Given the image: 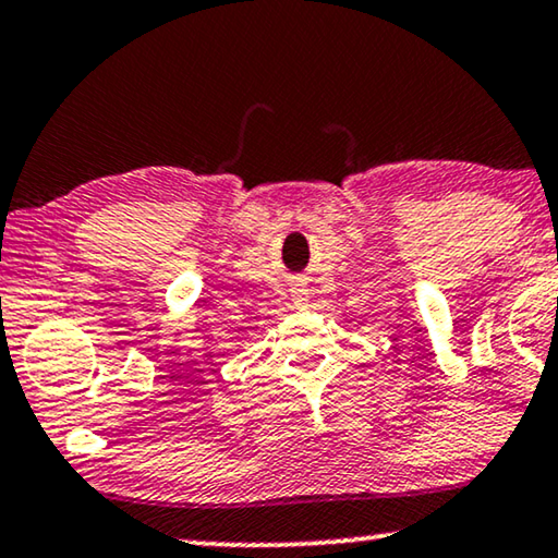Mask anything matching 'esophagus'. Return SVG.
I'll use <instances>...</instances> for the list:
<instances>
[{
	"mask_svg": "<svg viewBox=\"0 0 558 558\" xmlns=\"http://www.w3.org/2000/svg\"><path fill=\"white\" fill-rule=\"evenodd\" d=\"M304 302H306V289H296L294 304H304Z\"/></svg>",
	"mask_w": 558,
	"mask_h": 558,
	"instance_id": "34e87169",
	"label": "esophagus"
}]
</instances>
